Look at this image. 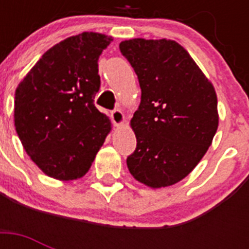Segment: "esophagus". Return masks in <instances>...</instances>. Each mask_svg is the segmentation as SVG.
I'll return each mask as SVG.
<instances>
[{"mask_svg":"<svg viewBox=\"0 0 249 249\" xmlns=\"http://www.w3.org/2000/svg\"><path fill=\"white\" fill-rule=\"evenodd\" d=\"M111 117H112L113 124L116 125V126H121V125L125 123L124 113H123V111H120V109H115V111H112V112H111Z\"/></svg>","mask_w":249,"mask_h":249,"instance_id":"esophagus-1","label":"esophagus"}]
</instances>
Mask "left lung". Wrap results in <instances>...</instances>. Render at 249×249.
<instances>
[{"label":"left lung","mask_w":249,"mask_h":249,"mask_svg":"<svg viewBox=\"0 0 249 249\" xmlns=\"http://www.w3.org/2000/svg\"><path fill=\"white\" fill-rule=\"evenodd\" d=\"M120 52L142 90L130 120L137 148L126 165L150 189L168 187L189 176L212 144L218 128L216 90L176 41L132 38L120 42Z\"/></svg>","instance_id":"left-lung-1"}]
</instances>
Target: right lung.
I'll return each mask as SVG.
<instances>
[{"label": "right lung", "instance_id": "add662e5", "mask_svg": "<svg viewBox=\"0 0 249 249\" xmlns=\"http://www.w3.org/2000/svg\"><path fill=\"white\" fill-rule=\"evenodd\" d=\"M112 37L83 32L41 56L15 90L14 124L31 160L59 181L84 177L112 124L93 101L98 59Z\"/></svg>", "mask_w": 249, "mask_h": 249}]
</instances>
